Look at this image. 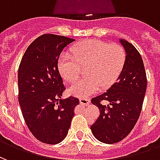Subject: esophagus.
Masks as SVG:
<instances>
[{
    "label": "esophagus",
    "mask_w": 160,
    "mask_h": 160,
    "mask_svg": "<svg viewBox=\"0 0 160 160\" xmlns=\"http://www.w3.org/2000/svg\"><path fill=\"white\" fill-rule=\"evenodd\" d=\"M80 103L81 105H84V106H87L90 104V100L87 99V98H80Z\"/></svg>",
    "instance_id": "obj_1"
}]
</instances>
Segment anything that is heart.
Wrapping results in <instances>:
<instances>
[{
  "label": "heart",
  "instance_id": "1",
  "mask_svg": "<svg viewBox=\"0 0 160 160\" xmlns=\"http://www.w3.org/2000/svg\"><path fill=\"white\" fill-rule=\"evenodd\" d=\"M125 62L126 52L122 46L92 39L77 43L69 54L62 55L58 70L64 80L73 83L79 78L80 68L86 67V78L73 84L68 92L73 97L87 98L99 88L111 87L120 76Z\"/></svg>",
  "mask_w": 160,
  "mask_h": 160
}]
</instances>
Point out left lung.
<instances>
[{
  "mask_svg": "<svg viewBox=\"0 0 160 160\" xmlns=\"http://www.w3.org/2000/svg\"><path fill=\"white\" fill-rule=\"evenodd\" d=\"M119 41L126 52L123 69L106 92L92 99L100 115L91 130L97 140L106 144L123 140L133 129L141 114L148 84L140 53L125 39ZM104 101L107 105L102 103Z\"/></svg>",
  "mask_w": 160,
  "mask_h": 160,
  "instance_id": "left-lung-1",
  "label": "left lung"
}]
</instances>
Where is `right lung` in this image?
I'll list each match as a JSON object with an SVG mask.
<instances>
[{
    "label": "right lung",
    "mask_w": 160,
    "mask_h": 160,
    "mask_svg": "<svg viewBox=\"0 0 160 160\" xmlns=\"http://www.w3.org/2000/svg\"><path fill=\"white\" fill-rule=\"evenodd\" d=\"M74 39L44 34L27 48L18 72L19 103L32 134L46 144H57L68 134L78 98H62L65 90L58 70L63 49Z\"/></svg>",
    "instance_id": "right-lung-1"
}]
</instances>
